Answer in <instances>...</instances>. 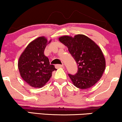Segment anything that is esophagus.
<instances>
[{
    "instance_id": "1",
    "label": "esophagus",
    "mask_w": 122,
    "mask_h": 122,
    "mask_svg": "<svg viewBox=\"0 0 122 122\" xmlns=\"http://www.w3.org/2000/svg\"><path fill=\"white\" fill-rule=\"evenodd\" d=\"M64 65H60V64H57V65H56V67L57 68H62V67H64Z\"/></svg>"
}]
</instances>
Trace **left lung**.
Segmentation results:
<instances>
[{"label":"left lung","mask_w":122,"mask_h":122,"mask_svg":"<svg viewBox=\"0 0 122 122\" xmlns=\"http://www.w3.org/2000/svg\"><path fill=\"white\" fill-rule=\"evenodd\" d=\"M59 41L68 47L77 65L75 75L68 74L75 86L85 89L94 85L102 77L106 61L100 48L89 38L82 34L75 37L63 36Z\"/></svg>","instance_id":"left-lung-1"}]
</instances>
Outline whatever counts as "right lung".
<instances>
[{
	"label": "right lung",
	"mask_w": 122,
	"mask_h": 122,
	"mask_svg": "<svg viewBox=\"0 0 122 122\" xmlns=\"http://www.w3.org/2000/svg\"><path fill=\"white\" fill-rule=\"evenodd\" d=\"M47 39L40 37L28 45L18 61V69L22 79L34 88H41L49 80L54 66L44 54Z\"/></svg>",
	"instance_id": "right-lung-1"
}]
</instances>
